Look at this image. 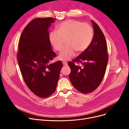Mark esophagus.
Here are the masks:
<instances>
[{"label":"esophagus","instance_id":"esophagus-1","mask_svg":"<svg viewBox=\"0 0 129 129\" xmlns=\"http://www.w3.org/2000/svg\"><path fill=\"white\" fill-rule=\"evenodd\" d=\"M63 64L64 66H66V65H67V62H63Z\"/></svg>","mask_w":129,"mask_h":129}]
</instances>
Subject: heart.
Masks as SVG:
<instances>
[{
	"label": "heart",
	"instance_id": "obj_1",
	"mask_svg": "<svg viewBox=\"0 0 129 129\" xmlns=\"http://www.w3.org/2000/svg\"><path fill=\"white\" fill-rule=\"evenodd\" d=\"M93 36L92 26L88 23L79 20L69 19L60 23L56 26V31H53L49 35L50 41L54 49L60 51L59 59L66 61L70 59L75 52L81 53L85 51L90 45Z\"/></svg>",
	"mask_w": 129,
	"mask_h": 129
}]
</instances>
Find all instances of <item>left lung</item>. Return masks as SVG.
I'll list each match as a JSON object with an SVG mask.
<instances>
[{
  "mask_svg": "<svg viewBox=\"0 0 129 129\" xmlns=\"http://www.w3.org/2000/svg\"><path fill=\"white\" fill-rule=\"evenodd\" d=\"M94 35L88 47L72 62L68 63L71 69L69 75L73 86L79 91L89 93L100 85L105 74L108 60L107 46L104 33L93 20ZM75 62L82 64L76 65Z\"/></svg>",
  "mask_w": 129,
  "mask_h": 129,
  "instance_id": "1",
  "label": "left lung"
}]
</instances>
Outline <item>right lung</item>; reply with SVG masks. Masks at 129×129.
Returning a JSON list of instances; mask_svg holds the SVG:
<instances>
[{"label":"right lung","instance_id":"right-lung-1","mask_svg":"<svg viewBox=\"0 0 129 129\" xmlns=\"http://www.w3.org/2000/svg\"><path fill=\"white\" fill-rule=\"evenodd\" d=\"M55 21L51 17L33 19L19 39L17 58L20 71L29 89L41 98L55 92L63 66L60 60L50 63L56 56L52 51L49 32Z\"/></svg>","mask_w":129,"mask_h":129}]
</instances>
